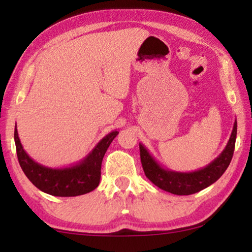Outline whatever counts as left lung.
I'll use <instances>...</instances> for the list:
<instances>
[{
	"mask_svg": "<svg viewBox=\"0 0 252 252\" xmlns=\"http://www.w3.org/2000/svg\"><path fill=\"white\" fill-rule=\"evenodd\" d=\"M236 132L237 124L235 122L232 135L221 155L205 168L191 173H177V172L164 170L154 160L146 148L140 144V157L144 174L155 186L171 194L191 195L201 191L202 189L209 187L218 180L228 167L235 149Z\"/></svg>",
	"mask_w": 252,
	"mask_h": 252,
	"instance_id": "left-lung-1",
	"label": "left lung"
}]
</instances>
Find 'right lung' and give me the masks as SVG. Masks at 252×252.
<instances>
[{"label":"right lung","mask_w":252,"mask_h":252,"mask_svg":"<svg viewBox=\"0 0 252 252\" xmlns=\"http://www.w3.org/2000/svg\"><path fill=\"white\" fill-rule=\"evenodd\" d=\"M118 133L117 130H113L112 133L108 134L82 163L73 167L54 170L44 167L30 158L23 149L18 133L15 129L17 157L20 167L29 180L43 192L61 197L84 195L94 190L98 186L103 157Z\"/></svg>","instance_id":"add662e5"}]
</instances>
